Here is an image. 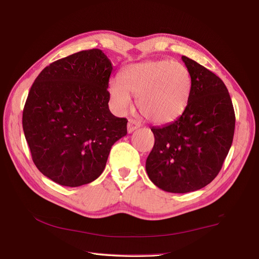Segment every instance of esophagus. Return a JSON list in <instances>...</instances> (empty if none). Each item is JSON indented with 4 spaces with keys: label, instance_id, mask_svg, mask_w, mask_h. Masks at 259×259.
I'll list each match as a JSON object with an SVG mask.
<instances>
[{
    "label": "esophagus",
    "instance_id": "obj_1",
    "mask_svg": "<svg viewBox=\"0 0 259 259\" xmlns=\"http://www.w3.org/2000/svg\"><path fill=\"white\" fill-rule=\"evenodd\" d=\"M141 127V123L136 120V119H129L128 121V126H127V130H128V133H132L135 130H137L138 128Z\"/></svg>",
    "mask_w": 259,
    "mask_h": 259
}]
</instances>
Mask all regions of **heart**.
<instances>
[{"instance_id":"heart-1","label":"heart","mask_w":259,"mask_h":259,"mask_svg":"<svg viewBox=\"0 0 259 259\" xmlns=\"http://www.w3.org/2000/svg\"><path fill=\"white\" fill-rule=\"evenodd\" d=\"M190 74L184 64L170 60H151L128 65L120 81L112 80L110 97L120 113L131 105L130 95L146 119L168 123L178 119L186 110L190 96Z\"/></svg>"}]
</instances>
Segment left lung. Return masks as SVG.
I'll use <instances>...</instances> for the list:
<instances>
[{
  "label": "left lung",
  "mask_w": 259,
  "mask_h": 259,
  "mask_svg": "<svg viewBox=\"0 0 259 259\" xmlns=\"http://www.w3.org/2000/svg\"><path fill=\"white\" fill-rule=\"evenodd\" d=\"M190 74L186 110L162 127H152L155 144L146 159L149 180L168 193L201 189L216 178L227 157L236 116L227 87L201 64L182 56Z\"/></svg>",
  "instance_id": "8db88e82"
}]
</instances>
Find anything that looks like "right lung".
I'll list each match as a JSON object with an SVG mask.
<instances>
[{
    "instance_id": "obj_1",
    "label": "right lung",
    "mask_w": 259,
    "mask_h": 259,
    "mask_svg": "<svg viewBox=\"0 0 259 259\" xmlns=\"http://www.w3.org/2000/svg\"><path fill=\"white\" fill-rule=\"evenodd\" d=\"M111 60L89 49L57 60L39 73L22 114L32 159L57 184H89L103 172L116 141L127 135L126 118L110 108Z\"/></svg>"
}]
</instances>
